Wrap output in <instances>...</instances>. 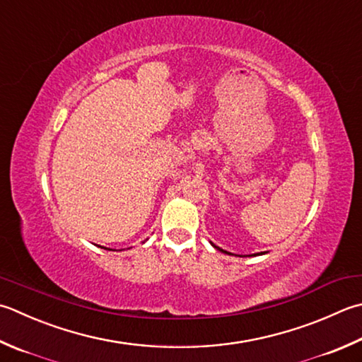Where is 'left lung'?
Segmentation results:
<instances>
[{
	"mask_svg": "<svg viewBox=\"0 0 362 362\" xmlns=\"http://www.w3.org/2000/svg\"><path fill=\"white\" fill-rule=\"evenodd\" d=\"M211 245H214V243H211ZM214 246H215V245H214ZM215 247H216V250H219V251H223V250H221V247H218V246H215ZM223 252H226V254H229L228 251H223ZM259 254H264V252H259ZM254 256H256V254H254Z\"/></svg>",
	"mask_w": 362,
	"mask_h": 362,
	"instance_id": "left-lung-1",
	"label": "left lung"
}]
</instances>
